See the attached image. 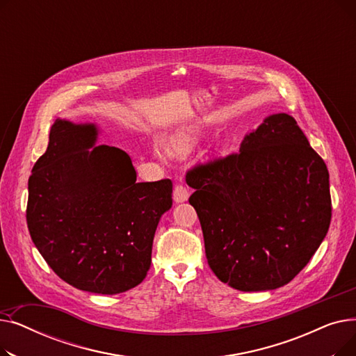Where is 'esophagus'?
<instances>
[{"instance_id": "34e87169", "label": "esophagus", "mask_w": 356, "mask_h": 356, "mask_svg": "<svg viewBox=\"0 0 356 356\" xmlns=\"http://www.w3.org/2000/svg\"><path fill=\"white\" fill-rule=\"evenodd\" d=\"M173 199L175 202L180 203V202H186L189 199V191L184 188L183 184H176L173 189Z\"/></svg>"}]
</instances>
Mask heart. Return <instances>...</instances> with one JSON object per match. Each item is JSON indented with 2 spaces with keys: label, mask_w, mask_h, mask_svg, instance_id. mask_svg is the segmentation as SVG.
<instances>
[{
  "label": "heart",
  "mask_w": 356,
  "mask_h": 356,
  "mask_svg": "<svg viewBox=\"0 0 356 356\" xmlns=\"http://www.w3.org/2000/svg\"><path fill=\"white\" fill-rule=\"evenodd\" d=\"M196 138L192 136H179L170 143V149L172 153L183 156L186 153L191 152V148L193 147Z\"/></svg>",
  "instance_id": "1"
}]
</instances>
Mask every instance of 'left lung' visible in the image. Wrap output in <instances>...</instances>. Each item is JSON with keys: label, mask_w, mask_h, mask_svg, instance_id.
<instances>
[{"label": "left lung", "mask_w": 356, "mask_h": 356, "mask_svg": "<svg viewBox=\"0 0 356 356\" xmlns=\"http://www.w3.org/2000/svg\"><path fill=\"white\" fill-rule=\"evenodd\" d=\"M186 181L208 264L236 290L290 283L327 234V167L289 114L266 118L239 152L195 164Z\"/></svg>", "instance_id": "1"}]
</instances>
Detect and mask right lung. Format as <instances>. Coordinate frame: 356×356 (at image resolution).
Wrapping results in <instances>:
<instances>
[{
  "label": "right lung",
  "instance_id": "1",
  "mask_svg": "<svg viewBox=\"0 0 356 356\" xmlns=\"http://www.w3.org/2000/svg\"><path fill=\"white\" fill-rule=\"evenodd\" d=\"M97 136L93 124L56 120L29 179L26 219L35 248L63 282L118 294L147 275L173 183H137L129 156L95 145Z\"/></svg>",
  "mask_w": 356,
  "mask_h": 356
}]
</instances>
